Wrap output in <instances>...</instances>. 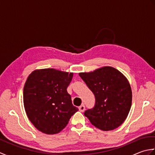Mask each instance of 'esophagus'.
<instances>
[{
	"label": "esophagus",
	"instance_id": "esophagus-1",
	"mask_svg": "<svg viewBox=\"0 0 155 155\" xmlns=\"http://www.w3.org/2000/svg\"><path fill=\"white\" fill-rule=\"evenodd\" d=\"M78 108H79V110L81 112H84L85 110V106L84 104H82L79 107H78Z\"/></svg>",
	"mask_w": 155,
	"mask_h": 155
}]
</instances>
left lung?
<instances>
[{
	"mask_svg": "<svg viewBox=\"0 0 155 155\" xmlns=\"http://www.w3.org/2000/svg\"><path fill=\"white\" fill-rule=\"evenodd\" d=\"M79 76L95 97L93 108L84 113L91 124L104 131L123 124L132 104V91L126 77L110 67L81 72Z\"/></svg>",
	"mask_w": 155,
	"mask_h": 155,
	"instance_id": "8db88e82",
	"label": "left lung"
}]
</instances>
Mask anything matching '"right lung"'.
I'll list each match as a JSON object with an SVG mask.
<instances>
[{
    "mask_svg": "<svg viewBox=\"0 0 155 155\" xmlns=\"http://www.w3.org/2000/svg\"><path fill=\"white\" fill-rule=\"evenodd\" d=\"M73 73L45 68L33 71L26 81L23 91L26 113L42 133H59L78 111L67 91Z\"/></svg>",
    "mask_w": 155,
    "mask_h": 155,
    "instance_id": "1",
    "label": "right lung"
}]
</instances>
